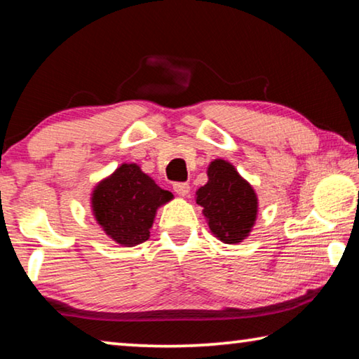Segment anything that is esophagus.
<instances>
[{
	"mask_svg": "<svg viewBox=\"0 0 359 359\" xmlns=\"http://www.w3.org/2000/svg\"><path fill=\"white\" fill-rule=\"evenodd\" d=\"M172 188L179 196H187V194L190 193V185H188L187 182H177V184L172 185Z\"/></svg>",
	"mask_w": 359,
	"mask_h": 359,
	"instance_id": "esophagus-1",
	"label": "esophagus"
}]
</instances>
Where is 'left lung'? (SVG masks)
<instances>
[{
    "label": "left lung",
    "mask_w": 359,
    "mask_h": 359,
    "mask_svg": "<svg viewBox=\"0 0 359 359\" xmlns=\"http://www.w3.org/2000/svg\"><path fill=\"white\" fill-rule=\"evenodd\" d=\"M208 184L196 191L210 233L223 244L248 238L258 215V196L229 161L217 158L208 168Z\"/></svg>",
    "instance_id": "1"
}]
</instances>
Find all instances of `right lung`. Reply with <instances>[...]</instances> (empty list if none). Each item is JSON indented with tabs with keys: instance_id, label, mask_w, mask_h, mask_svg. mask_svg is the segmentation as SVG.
Returning a JSON list of instances; mask_svg holds the SVG:
<instances>
[{
	"instance_id": "1",
	"label": "right lung",
	"mask_w": 359,
	"mask_h": 359,
	"mask_svg": "<svg viewBox=\"0 0 359 359\" xmlns=\"http://www.w3.org/2000/svg\"><path fill=\"white\" fill-rule=\"evenodd\" d=\"M136 163H123L93 188L92 212L102 231L121 247H135L150 238L158 208L171 201Z\"/></svg>"
}]
</instances>
